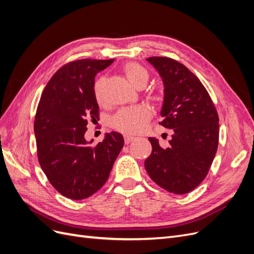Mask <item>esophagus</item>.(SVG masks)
Instances as JSON below:
<instances>
[{
  "instance_id": "esophagus-1",
  "label": "esophagus",
  "mask_w": 254,
  "mask_h": 254,
  "mask_svg": "<svg viewBox=\"0 0 254 254\" xmlns=\"http://www.w3.org/2000/svg\"><path fill=\"white\" fill-rule=\"evenodd\" d=\"M134 139H135V137L133 135H130V134H125L124 135V140H125L126 144H129L130 142H132Z\"/></svg>"
}]
</instances>
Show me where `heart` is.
<instances>
[{
  "label": "heart",
  "instance_id": "b5f03b06",
  "mask_svg": "<svg viewBox=\"0 0 254 254\" xmlns=\"http://www.w3.org/2000/svg\"><path fill=\"white\" fill-rule=\"evenodd\" d=\"M126 78L131 82L134 87L139 88L144 86L147 81L148 74L145 68L135 63L126 64L123 67ZM106 78L99 76L94 81L93 93L98 104L104 103V84ZM151 109L146 105H137L130 108L119 110L111 119V126L125 133H140L146 128L148 121L151 119Z\"/></svg>",
  "mask_w": 254,
  "mask_h": 254
}]
</instances>
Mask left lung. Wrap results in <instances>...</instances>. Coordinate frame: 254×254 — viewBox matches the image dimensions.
Wrapping results in <instances>:
<instances>
[{
  "instance_id": "left-lung-1",
  "label": "left lung",
  "mask_w": 254,
  "mask_h": 254,
  "mask_svg": "<svg viewBox=\"0 0 254 254\" xmlns=\"http://www.w3.org/2000/svg\"><path fill=\"white\" fill-rule=\"evenodd\" d=\"M161 75L164 102L160 125L173 130L167 147L149 137L151 155L145 168L159 187L183 195L196 189L206 177L216 155L219 139L217 110L201 81L172 58L146 59Z\"/></svg>"
}]
</instances>
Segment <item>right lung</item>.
Here are the masks:
<instances>
[{"label":"right lung","instance_id":"1","mask_svg":"<svg viewBox=\"0 0 254 254\" xmlns=\"http://www.w3.org/2000/svg\"><path fill=\"white\" fill-rule=\"evenodd\" d=\"M112 63L113 59H80L61 66L37 107L38 161L54 189L73 200L88 198L104 186L124 146V137L114 131L96 145L84 139L88 121L99 120L94 77Z\"/></svg>","mask_w":254,"mask_h":254}]
</instances>
